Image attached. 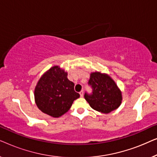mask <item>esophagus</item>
<instances>
[{
	"label": "esophagus",
	"instance_id": "34e87169",
	"mask_svg": "<svg viewBox=\"0 0 157 157\" xmlns=\"http://www.w3.org/2000/svg\"><path fill=\"white\" fill-rule=\"evenodd\" d=\"M79 94H80V96H81V97L82 98L83 96V91H80V93H79Z\"/></svg>",
	"mask_w": 157,
	"mask_h": 157
}]
</instances>
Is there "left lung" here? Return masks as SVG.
Returning a JSON list of instances; mask_svg holds the SVG:
<instances>
[{"label":"left lung","instance_id":"obj_1","mask_svg":"<svg viewBox=\"0 0 157 157\" xmlns=\"http://www.w3.org/2000/svg\"><path fill=\"white\" fill-rule=\"evenodd\" d=\"M89 83L93 88L91 95L85 94L84 98L94 110L109 113L117 109L122 102V93L112 78L100 71L90 74Z\"/></svg>","mask_w":157,"mask_h":157}]
</instances>
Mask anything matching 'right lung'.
I'll return each mask as SVG.
<instances>
[{
	"label": "right lung",
	"mask_w": 157,
	"mask_h": 157,
	"mask_svg": "<svg viewBox=\"0 0 157 157\" xmlns=\"http://www.w3.org/2000/svg\"><path fill=\"white\" fill-rule=\"evenodd\" d=\"M67 76L65 70L54 66L38 81L34 98L36 106L43 113L59 118L69 110L74 100L80 97L74 91V83L68 80Z\"/></svg>",
	"instance_id": "1"
}]
</instances>
